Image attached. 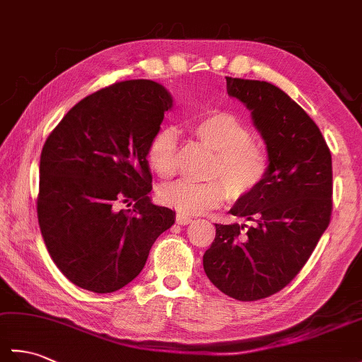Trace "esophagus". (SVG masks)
Here are the masks:
<instances>
[{"label": "esophagus", "instance_id": "obj_1", "mask_svg": "<svg viewBox=\"0 0 362 362\" xmlns=\"http://www.w3.org/2000/svg\"><path fill=\"white\" fill-rule=\"evenodd\" d=\"M175 221H177V224H180V226H188V224H191V219L189 216H187V214H177V218H175Z\"/></svg>", "mask_w": 362, "mask_h": 362}]
</instances>
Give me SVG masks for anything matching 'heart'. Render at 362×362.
<instances>
[{"label":"heart","mask_w":362,"mask_h":362,"mask_svg":"<svg viewBox=\"0 0 362 362\" xmlns=\"http://www.w3.org/2000/svg\"><path fill=\"white\" fill-rule=\"evenodd\" d=\"M191 134L214 151L210 177L216 180L194 183L177 180L160 191L161 202L185 214H197L247 197L263 185L271 168L267 151L252 140L250 129L230 112H213L191 124ZM149 168L161 179H169L177 169V135L171 127H161L148 146Z\"/></svg>","instance_id":"b5f03b06"}]
</instances>
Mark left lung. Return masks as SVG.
Instances as JSON below:
<instances>
[{
    "mask_svg": "<svg viewBox=\"0 0 362 362\" xmlns=\"http://www.w3.org/2000/svg\"><path fill=\"white\" fill-rule=\"evenodd\" d=\"M227 91L252 110L271 168L255 193L230 213L252 226H216L204 271L226 296L266 298L296 279L332 219V153L317 124L279 87L228 78Z\"/></svg>",
    "mask_w": 362,
    "mask_h": 362,
    "instance_id": "8db88e82",
    "label": "left lung"
}]
</instances>
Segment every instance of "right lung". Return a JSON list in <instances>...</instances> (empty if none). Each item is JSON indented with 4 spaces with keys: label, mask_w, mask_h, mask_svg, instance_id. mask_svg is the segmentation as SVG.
I'll return each mask as SVG.
<instances>
[{
    "label": "right lung",
    "mask_w": 362,
    "mask_h": 362,
    "mask_svg": "<svg viewBox=\"0 0 362 362\" xmlns=\"http://www.w3.org/2000/svg\"><path fill=\"white\" fill-rule=\"evenodd\" d=\"M173 99L157 82L122 81L83 98L46 138L37 194L49 255L76 286L98 294L143 271L174 213L149 199L148 146Z\"/></svg>",
    "instance_id": "1"
}]
</instances>
